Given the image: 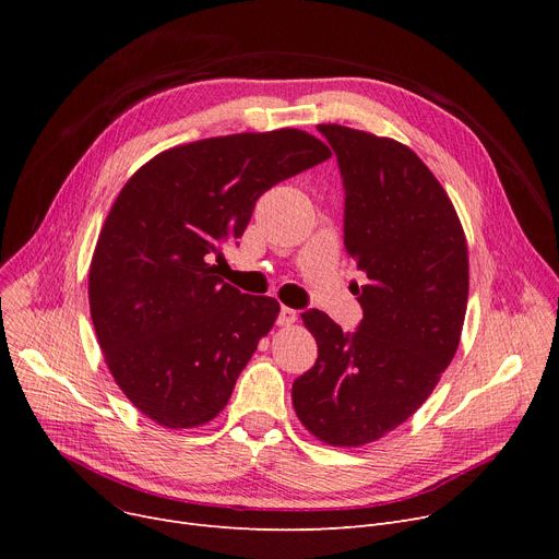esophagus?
<instances>
[{
	"label": "esophagus",
	"mask_w": 559,
	"mask_h": 559,
	"mask_svg": "<svg viewBox=\"0 0 559 559\" xmlns=\"http://www.w3.org/2000/svg\"><path fill=\"white\" fill-rule=\"evenodd\" d=\"M299 319V314H297V310H292V308H281V314H278V326H292L295 324V321Z\"/></svg>",
	"instance_id": "esophagus-1"
}]
</instances>
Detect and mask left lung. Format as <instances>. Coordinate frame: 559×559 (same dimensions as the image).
Here are the masks:
<instances>
[{
    "label": "left lung",
    "instance_id": "obj_1",
    "mask_svg": "<svg viewBox=\"0 0 559 559\" xmlns=\"http://www.w3.org/2000/svg\"><path fill=\"white\" fill-rule=\"evenodd\" d=\"M344 179V247L367 274L362 321L344 333L301 314L319 356L292 385L299 421L331 447H365L413 417L451 365L468 299V251L453 203L409 146L319 124Z\"/></svg>",
    "mask_w": 559,
    "mask_h": 559
}]
</instances>
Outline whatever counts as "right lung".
I'll return each mask as SVG.
<instances>
[{
    "label": "right lung",
    "mask_w": 559,
    "mask_h": 559,
    "mask_svg": "<svg viewBox=\"0 0 559 559\" xmlns=\"http://www.w3.org/2000/svg\"><path fill=\"white\" fill-rule=\"evenodd\" d=\"M326 158L299 129L205 138L160 152L117 194L87 299L106 367L146 419L197 428L226 407L281 306L224 283L213 258L262 192Z\"/></svg>",
    "instance_id": "right-lung-1"
}]
</instances>
